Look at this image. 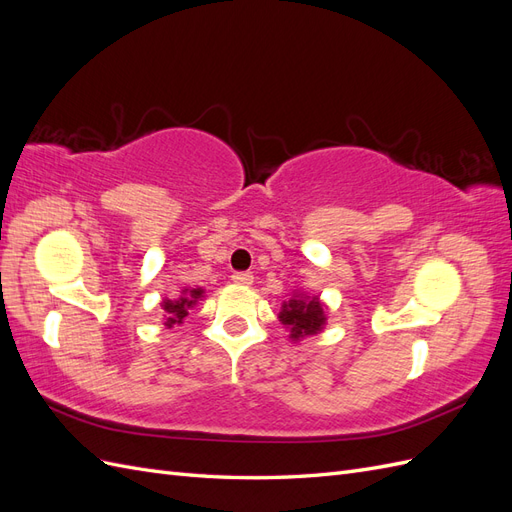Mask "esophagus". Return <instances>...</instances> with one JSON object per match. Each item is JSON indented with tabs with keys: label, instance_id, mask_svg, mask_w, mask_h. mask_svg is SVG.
Instances as JSON below:
<instances>
[{
	"label": "esophagus",
	"instance_id": "obj_1",
	"mask_svg": "<svg viewBox=\"0 0 512 512\" xmlns=\"http://www.w3.org/2000/svg\"><path fill=\"white\" fill-rule=\"evenodd\" d=\"M232 282L241 284V286H250L254 282V275L250 271H237L235 275H232Z\"/></svg>",
	"mask_w": 512,
	"mask_h": 512
}]
</instances>
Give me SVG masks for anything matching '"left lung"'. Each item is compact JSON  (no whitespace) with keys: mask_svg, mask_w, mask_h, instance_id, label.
<instances>
[{"mask_svg":"<svg viewBox=\"0 0 512 512\" xmlns=\"http://www.w3.org/2000/svg\"><path fill=\"white\" fill-rule=\"evenodd\" d=\"M282 324L290 329V337L299 339L305 335H314L322 329L324 324V309L322 303L314 299H290L288 303L282 305L280 312Z\"/></svg>","mask_w":512,"mask_h":512,"instance_id":"left-lung-1","label":"left lung"}]
</instances>
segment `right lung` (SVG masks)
Wrapping results in <instances>:
<instances>
[{
  "label": "right lung",
  "instance_id": "1",
  "mask_svg": "<svg viewBox=\"0 0 512 512\" xmlns=\"http://www.w3.org/2000/svg\"><path fill=\"white\" fill-rule=\"evenodd\" d=\"M203 297V290L194 288V290H183V297H179L177 301H164V312H166V327H175V324H181L183 318L188 316V309L196 303V299Z\"/></svg>",
  "mask_w": 512,
  "mask_h": 512
}]
</instances>
